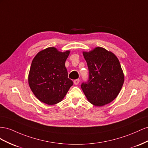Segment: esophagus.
<instances>
[{"label":"esophagus","mask_w":148,"mask_h":148,"mask_svg":"<svg viewBox=\"0 0 148 148\" xmlns=\"http://www.w3.org/2000/svg\"><path fill=\"white\" fill-rule=\"evenodd\" d=\"M79 82H80V80L79 79H75V80H74V85H77V84H79Z\"/></svg>","instance_id":"obj_1"}]
</instances>
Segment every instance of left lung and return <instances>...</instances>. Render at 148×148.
<instances>
[{"mask_svg":"<svg viewBox=\"0 0 148 148\" xmlns=\"http://www.w3.org/2000/svg\"><path fill=\"white\" fill-rule=\"evenodd\" d=\"M89 71V79L82 89L88 101L97 107L112 102L121 89L124 74L115 54L102 47L83 51Z\"/></svg>","mask_w":148,"mask_h":148,"instance_id":"left-lung-1","label":"left lung"}]
</instances>
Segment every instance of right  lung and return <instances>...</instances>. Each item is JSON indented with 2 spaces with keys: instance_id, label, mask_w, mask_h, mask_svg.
<instances>
[{
  "instance_id": "right-lung-1",
  "label": "right lung",
  "mask_w": 148,
  "mask_h": 148,
  "mask_svg": "<svg viewBox=\"0 0 148 148\" xmlns=\"http://www.w3.org/2000/svg\"><path fill=\"white\" fill-rule=\"evenodd\" d=\"M70 51L61 52L49 47L33 58L28 74V84L41 102L52 105L64 98L73 82L68 78L65 62Z\"/></svg>"
}]
</instances>
